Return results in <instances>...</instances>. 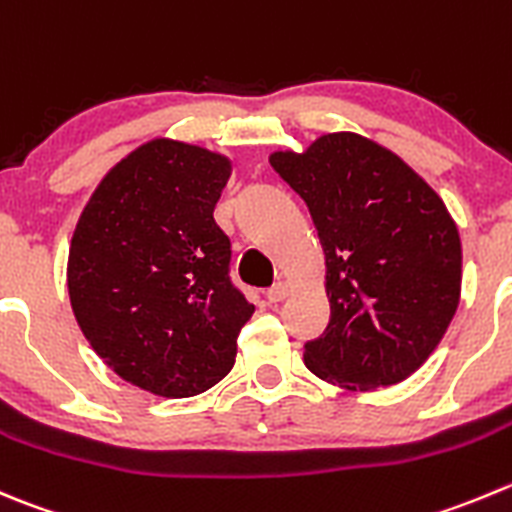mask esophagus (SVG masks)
<instances>
[{"instance_id": "obj_1", "label": "esophagus", "mask_w": 512, "mask_h": 512, "mask_svg": "<svg viewBox=\"0 0 512 512\" xmlns=\"http://www.w3.org/2000/svg\"><path fill=\"white\" fill-rule=\"evenodd\" d=\"M287 292H290V285H287V282H275V285H272L270 290L265 292V297H267V302H272V305H277V302L285 300Z\"/></svg>"}]
</instances>
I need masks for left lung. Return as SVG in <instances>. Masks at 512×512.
<instances>
[{"label": "left lung", "instance_id": "left-lung-1", "mask_svg": "<svg viewBox=\"0 0 512 512\" xmlns=\"http://www.w3.org/2000/svg\"><path fill=\"white\" fill-rule=\"evenodd\" d=\"M270 165L305 200L325 250L330 322L305 365L347 390L395 385L438 347L460 300V235L443 200L385 147L350 132Z\"/></svg>", "mask_w": 512, "mask_h": 512}]
</instances>
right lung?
<instances>
[{
    "label": "right lung",
    "instance_id": "right-lung-1",
    "mask_svg": "<svg viewBox=\"0 0 512 512\" xmlns=\"http://www.w3.org/2000/svg\"><path fill=\"white\" fill-rule=\"evenodd\" d=\"M227 180L225 157L152 140L109 170L74 230L67 287L84 337L122 380L162 398L220 382L255 312L215 222Z\"/></svg>",
    "mask_w": 512,
    "mask_h": 512
}]
</instances>
